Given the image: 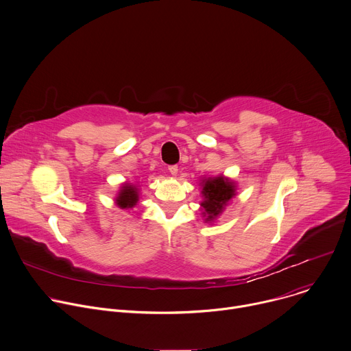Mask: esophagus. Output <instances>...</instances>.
Wrapping results in <instances>:
<instances>
[{
	"label": "esophagus",
	"mask_w": 351,
	"mask_h": 351,
	"mask_svg": "<svg viewBox=\"0 0 351 351\" xmlns=\"http://www.w3.org/2000/svg\"><path fill=\"white\" fill-rule=\"evenodd\" d=\"M168 171H169L171 175H176L178 173V167L176 165H171V167H168Z\"/></svg>",
	"instance_id": "obj_1"
}]
</instances>
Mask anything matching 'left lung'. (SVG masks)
I'll return each instance as SVG.
<instances>
[{
	"label": "left lung",
	"mask_w": 351,
	"mask_h": 351,
	"mask_svg": "<svg viewBox=\"0 0 351 351\" xmlns=\"http://www.w3.org/2000/svg\"><path fill=\"white\" fill-rule=\"evenodd\" d=\"M204 202L202 207L204 210V215H207L206 221L215 219L222 211L229 199L234 195L233 182L223 179L222 176L207 179L203 187Z\"/></svg>",
	"instance_id": "left-lung-1"
}]
</instances>
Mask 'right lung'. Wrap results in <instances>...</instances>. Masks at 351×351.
Wrapping results in <instances>:
<instances>
[{
	"mask_svg": "<svg viewBox=\"0 0 351 351\" xmlns=\"http://www.w3.org/2000/svg\"><path fill=\"white\" fill-rule=\"evenodd\" d=\"M138 202L137 189L132 184H125L117 197V204L121 208H132Z\"/></svg>",
	"mask_w": 351,
	"mask_h": 351,
	"instance_id": "obj_1",
	"label": "right lung"
}]
</instances>
